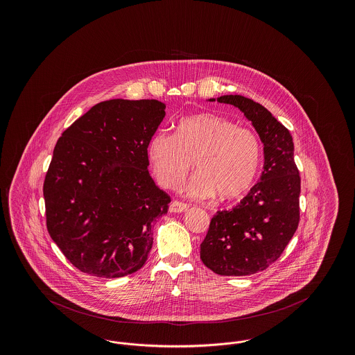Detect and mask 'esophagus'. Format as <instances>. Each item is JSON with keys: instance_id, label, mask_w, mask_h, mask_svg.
Listing matches in <instances>:
<instances>
[{"instance_id": "esophagus-1", "label": "esophagus", "mask_w": 355, "mask_h": 355, "mask_svg": "<svg viewBox=\"0 0 355 355\" xmlns=\"http://www.w3.org/2000/svg\"><path fill=\"white\" fill-rule=\"evenodd\" d=\"M189 209V206L186 203L178 202V201H173L169 205L170 213H184Z\"/></svg>"}]
</instances>
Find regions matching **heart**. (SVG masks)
Wrapping results in <instances>:
<instances>
[{
	"label": "heart",
	"instance_id": "b5f03b06",
	"mask_svg": "<svg viewBox=\"0 0 355 355\" xmlns=\"http://www.w3.org/2000/svg\"><path fill=\"white\" fill-rule=\"evenodd\" d=\"M259 158L261 146L252 130L213 113L181 119L175 135L157 133L148 144L149 165L162 187H178L194 161L198 171L185 190L197 200L243 196L253 185Z\"/></svg>",
	"mask_w": 355,
	"mask_h": 355
}]
</instances>
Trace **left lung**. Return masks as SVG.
<instances>
[{"label":"left lung","mask_w":355,"mask_h":355,"mask_svg":"<svg viewBox=\"0 0 355 355\" xmlns=\"http://www.w3.org/2000/svg\"><path fill=\"white\" fill-rule=\"evenodd\" d=\"M207 101L238 107L263 144L259 182L230 210L217 211L201 243L206 268L220 275L265 270L284 253L300 222L301 178L293 137L261 103L238 94Z\"/></svg>","instance_id":"8db88e82"}]
</instances>
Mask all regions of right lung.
<instances>
[{"label":"right lung","instance_id":"add662e5","mask_svg":"<svg viewBox=\"0 0 355 355\" xmlns=\"http://www.w3.org/2000/svg\"><path fill=\"white\" fill-rule=\"evenodd\" d=\"M165 109L157 100L100 102L57 141L44 182L46 226L78 270L119 278L145 265L170 202L148 170Z\"/></svg>","mask_w":355,"mask_h":355}]
</instances>
